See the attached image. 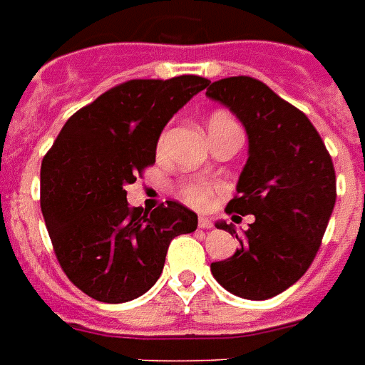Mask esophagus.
Here are the masks:
<instances>
[{
    "label": "esophagus",
    "mask_w": 365,
    "mask_h": 365,
    "mask_svg": "<svg viewBox=\"0 0 365 365\" xmlns=\"http://www.w3.org/2000/svg\"><path fill=\"white\" fill-rule=\"evenodd\" d=\"M200 228H203V230H209V228H212V220L211 218H207V217H200Z\"/></svg>",
    "instance_id": "esophagus-1"
}]
</instances>
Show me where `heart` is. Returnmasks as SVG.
<instances>
[{"instance_id":"obj_1","label":"heart","mask_w":365,"mask_h":365,"mask_svg":"<svg viewBox=\"0 0 365 365\" xmlns=\"http://www.w3.org/2000/svg\"><path fill=\"white\" fill-rule=\"evenodd\" d=\"M232 120L226 113H212L209 116V120H207V128H215L218 124H222V122H228ZM164 141V139H162ZM162 141H160V147H162ZM177 192H179V196L192 207H197V209H205L209 207L212 200V188L209 182L205 180H197V179H188V180H182L179 182L177 186Z\"/></svg>"}]
</instances>
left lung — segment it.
Segmentation results:
<instances>
[{"label":"left lung","mask_w":365,"mask_h":365,"mask_svg":"<svg viewBox=\"0 0 365 365\" xmlns=\"http://www.w3.org/2000/svg\"><path fill=\"white\" fill-rule=\"evenodd\" d=\"M249 135V160L226 212L255 215L241 249L211 273L228 292L269 299L302 279L319 252L335 205V169L307 116L258 78L228 77L207 84ZM239 218V217H233Z\"/></svg>","instance_id":"left-lung-1"}]
</instances>
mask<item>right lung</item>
<instances>
[{
    "instance_id": "right-lung-1",
    "label": "right lung",
    "mask_w": 365,
    "mask_h": 365,
    "mask_svg": "<svg viewBox=\"0 0 365 365\" xmlns=\"http://www.w3.org/2000/svg\"><path fill=\"white\" fill-rule=\"evenodd\" d=\"M209 81L197 75L116 84L63 124L41 164V211L56 260L86 296L124 303L164 269L169 243L197 228L179 201L130 207L126 185L156 162V143L177 110Z\"/></svg>"
}]
</instances>
